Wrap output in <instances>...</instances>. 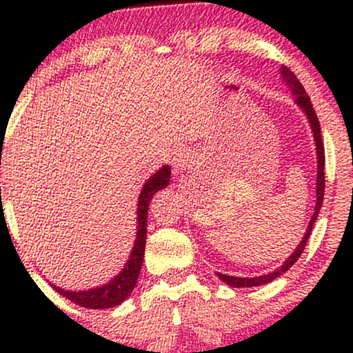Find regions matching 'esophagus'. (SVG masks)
<instances>
[{
  "mask_svg": "<svg viewBox=\"0 0 353 353\" xmlns=\"http://www.w3.org/2000/svg\"><path fill=\"white\" fill-rule=\"evenodd\" d=\"M192 157L194 156L188 151V149H177V151L174 152L172 161H171L172 172L177 176V174L190 169V165H192Z\"/></svg>",
  "mask_w": 353,
  "mask_h": 353,
  "instance_id": "34e87169",
  "label": "esophagus"
}]
</instances>
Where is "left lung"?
<instances>
[{"instance_id":"8db88e82","label":"left lung","mask_w":353,"mask_h":353,"mask_svg":"<svg viewBox=\"0 0 353 353\" xmlns=\"http://www.w3.org/2000/svg\"><path fill=\"white\" fill-rule=\"evenodd\" d=\"M281 74L283 81H285V84H289V88L292 89V92L295 94V101H297V104L301 106L303 111H305L307 117H309V123L312 125V131H314V137H315V145H317V204H315V212L314 216L310 219V224L307 225V232L305 236L302 237L301 244H299L297 249H295V252L290 255L289 259H287L285 262H283L282 267H279L277 270H274V272H269L265 275H261V277H250V279H245V277H232V275H225V274H217L219 279H222V282L229 283V285L232 287H257V285H262V283H267V282H272L274 279H277L279 275H282L283 272H287V270L290 269L295 264V261H297L299 257H301L303 249H305L307 245V241H309V236L312 232V225H314V222L317 221V216H319V210L322 208V202H323V192H325V174H323V168H325V149H323V141H322V134H320V123H319V117L315 114L314 108H312V103H310V98L307 96L305 89L301 84V81L297 79V76L294 74L292 71L289 70L287 66H282L281 70Z\"/></svg>"}]
</instances>
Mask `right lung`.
I'll use <instances>...</instances> for the list:
<instances>
[{"label":"right lung","instance_id":"obj_1","mask_svg":"<svg viewBox=\"0 0 353 353\" xmlns=\"http://www.w3.org/2000/svg\"><path fill=\"white\" fill-rule=\"evenodd\" d=\"M171 179V169L169 165H164L144 184L143 190L139 194V204H137V236L136 244L132 247L131 257L128 264L123 269V272L117 274V277L103 287H96L91 290H83V292H70L63 290L59 287L52 285L56 292L66 297L68 301L78 303L86 309H109L123 303L129 294L134 289L137 277H139L141 265L144 261V249H145V234H148V209L149 202L157 190L164 189Z\"/></svg>","mask_w":353,"mask_h":353}]
</instances>
